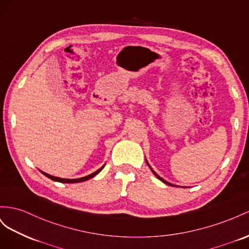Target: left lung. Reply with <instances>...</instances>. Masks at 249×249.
<instances>
[{
    "label": "left lung",
    "mask_w": 249,
    "mask_h": 249,
    "mask_svg": "<svg viewBox=\"0 0 249 249\" xmlns=\"http://www.w3.org/2000/svg\"><path fill=\"white\" fill-rule=\"evenodd\" d=\"M147 165H148V164H147ZM148 166H149V165H148ZM149 167H150V166H149ZM150 169H151V168H150ZM151 171H152V173H154V175H155V176H156V177H157V178H158V179H159V180H161V181H162V182H163V183H165V184H167V185H173V184H170V183H168V182H166V181H165V180H163V179H162V178H161V177H159V176H158V175H157V174H156V173H155V171H154V170H152V169H151ZM173 186H174V185H173Z\"/></svg>",
    "instance_id": "left-lung-1"
}]
</instances>
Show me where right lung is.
Returning <instances> with one entry per match:
<instances>
[{"mask_svg":"<svg viewBox=\"0 0 249 249\" xmlns=\"http://www.w3.org/2000/svg\"><path fill=\"white\" fill-rule=\"evenodd\" d=\"M104 167V166H103ZM103 167H101L100 169H98L97 171H94L93 174H91V175H89V176H87V177H84V178H80V179H72V180H69V179H61V178H56V177H53V176H50V175H48V174H46V173H43L42 171V174L44 175V176H46L47 178H49L50 180H53V181H56V182H61V183H79V182H83V181H87V180H89V179H91V178H93L94 176H97L100 171L103 169Z\"/></svg>","mask_w":249,"mask_h":249,"instance_id":"obj_1","label":"right lung"}]
</instances>
